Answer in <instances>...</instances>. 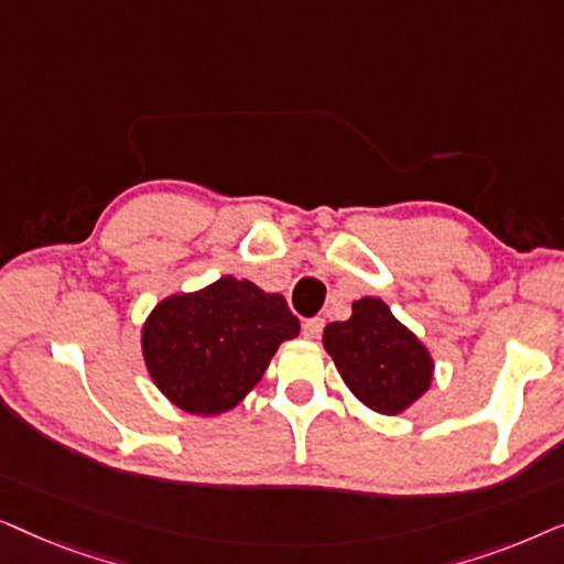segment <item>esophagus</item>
Instances as JSON below:
<instances>
[{
  "mask_svg": "<svg viewBox=\"0 0 564 564\" xmlns=\"http://www.w3.org/2000/svg\"><path fill=\"white\" fill-rule=\"evenodd\" d=\"M321 330H323V318H307L303 323V336L307 341H315V338H321Z\"/></svg>",
  "mask_w": 564,
  "mask_h": 564,
  "instance_id": "34e87169",
  "label": "esophagus"
}]
</instances>
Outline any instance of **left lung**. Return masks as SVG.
<instances>
[{
    "label": "left lung",
    "instance_id": "8db88e82",
    "mask_svg": "<svg viewBox=\"0 0 564 564\" xmlns=\"http://www.w3.org/2000/svg\"><path fill=\"white\" fill-rule=\"evenodd\" d=\"M323 349L351 395L382 415L408 411L434 380L436 365L429 346L380 297H361L349 321L328 323Z\"/></svg>",
    "mask_w": 564,
    "mask_h": 564
}]
</instances>
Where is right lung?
I'll list each match as a JSON object with an SVG mask.
<instances>
[{
    "label": "right lung",
    "mask_w": 564,
    "mask_h": 564,
    "mask_svg": "<svg viewBox=\"0 0 564 564\" xmlns=\"http://www.w3.org/2000/svg\"><path fill=\"white\" fill-rule=\"evenodd\" d=\"M297 334L300 321L280 292L228 274L159 300L141 326V354L169 403L207 419L234 411Z\"/></svg>",
    "instance_id": "right-lung-1"
}]
</instances>
